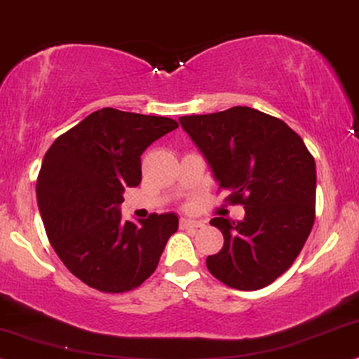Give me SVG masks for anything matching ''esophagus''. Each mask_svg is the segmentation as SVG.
Segmentation results:
<instances>
[{"label":"esophagus","instance_id":"esophagus-1","mask_svg":"<svg viewBox=\"0 0 359 359\" xmlns=\"http://www.w3.org/2000/svg\"><path fill=\"white\" fill-rule=\"evenodd\" d=\"M180 226L183 228V229H188V228H203V226H205V223H203V221H196V219L181 218V219H180Z\"/></svg>","mask_w":359,"mask_h":359}]
</instances>
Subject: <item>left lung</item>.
<instances>
[{
	"mask_svg": "<svg viewBox=\"0 0 359 359\" xmlns=\"http://www.w3.org/2000/svg\"><path fill=\"white\" fill-rule=\"evenodd\" d=\"M181 126L210 163L229 205L245 218H213L221 251L206 258L216 280L241 291L271 285L286 271L311 233L316 165L302 136L280 118L248 106L181 116Z\"/></svg>",
	"mask_w": 359,
	"mask_h": 359,
	"instance_id": "1",
	"label": "left lung"
}]
</instances>
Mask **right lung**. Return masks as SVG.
<instances>
[{
  "mask_svg": "<svg viewBox=\"0 0 359 359\" xmlns=\"http://www.w3.org/2000/svg\"><path fill=\"white\" fill-rule=\"evenodd\" d=\"M178 128L165 116L103 108L57 136L44 154L36 198L44 229L65 266L103 293H126L154 273L178 229L175 213L123 221L126 188L141 183V154Z\"/></svg>",
  "mask_w": 359,
  "mask_h": 359,
  "instance_id": "1",
  "label": "right lung"
}]
</instances>
